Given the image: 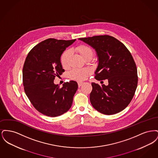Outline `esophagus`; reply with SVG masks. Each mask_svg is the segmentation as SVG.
Wrapping results in <instances>:
<instances>
[{
    "mask_svg": "<svg viewBox=\"0 0 158 158\" xmlns=\"http://www.w3.org/2000/svg\"><path fill=\"white\" fill-rule=\"evenodd\" d=\"M77 83H78V86H79V87H80V86H82V85L83 83L81 82H79Z\"/></svg>",
    "mask_w": 158,
    "mask_h": 158,
    "instance_id": "esophagus-1",
    "label": "esophagus"
}]
</instances>
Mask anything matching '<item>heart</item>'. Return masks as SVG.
Masks as SVG:
<instances>
[{
    "instance_id": "b5f03b06",
    "label": "heart",
    "mask_w": 158,
    "mask_h": 158,
    "mask_svg": "<svg viewBox=\"0 0 158 158\" xmlns=\"http://www.w3.org/2000/svg\"><path fill=\"white\" fill-rule=\"evenodd\" d=\"M76 51L79 53L85 60H90L94 55L92 48L86 45H80L76 48ZM70 52L67 50L64 51L61 56L60 63L63 68H66L68 66V61L70 57ZM90 70L89 69H75L70 72V76L73 79L78 81H82L87 78L90 75Z\"/></svg>"
}]
</instances>
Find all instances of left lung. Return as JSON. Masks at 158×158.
I'll use <instances>...</instances> for the list:
<instances>
[{"label":"left lung","mask_w":158,"mask_h":158,"mask_svg":"<svg viewBox=\"0 0 158 158\" xmlns=\"http://www.w3.org/2000/svg\"><path fill=\"white\" fill-rule=\"evenodd\" d=\"M79 40L90 45L97 52L99 62L95 78L108 81L106 86L92 83L91 104L105 115L123 111L133 98L138 82L137 68L131 53L112 36L97 35Z\"/></svg>","instance_id":"8db88e82"}]
</instances>
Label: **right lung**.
<instances>
[{"mask_svg": "<svg viewBox=\"0 0 158 158\" xmlns=\"http://www.w3.org/2000/svg\"><path fill=\"white\" fill-rule=\"evenodd\" d=\"M75 40L47 39L34 47L26 57L23 70L25 92L34 108L47 116L61 115L72 105L77 82L70 81L60 88L54 80L64 72L60 57Z\"/></svg>", "mask_w": 158, "mask_h": 158, "instance_id": "1", "label": "right lung"}]
</instances>
